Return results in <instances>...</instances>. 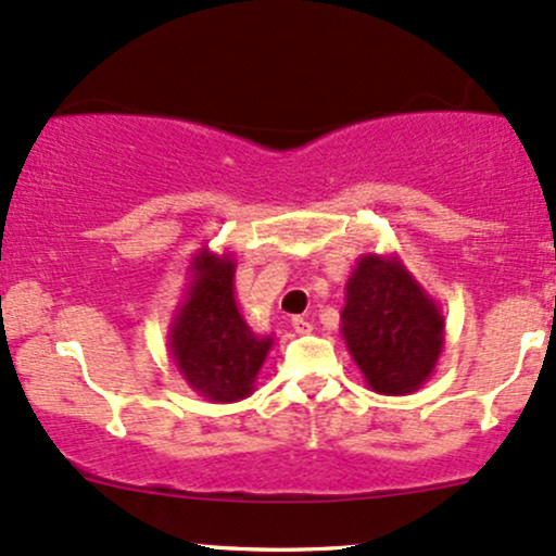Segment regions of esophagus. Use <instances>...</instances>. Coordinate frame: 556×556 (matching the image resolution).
Segmentation results:
<instances>
[{
  "label": "esophagus",
  "mask_w": 556,
  "mask_h": 556,
  "mask_svg": "<svg viewBox=\"0 0 556 556\" xmlns=\"http://www.w3.org/2000/svg\"><path fill=\"white\" fill-rule=\"evenodd\" d=\"M291 326H294L296 333H309V331H313V324H309L307 318H302V315H296V318L291 320Z\"/></svg>",
  "instance_id": "obj_1"
}]
</instances>
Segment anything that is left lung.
Masks as SVG:
<instances>
[{"mask_svg": "<svg viewBox=\"0 0 556 556\" xmlns=\"http://www.w3.org/2000/svg\"><path fill=\"white\" fill-rule=\"evenodd\" d=\"M342 337L368 390L410 395L440 361L445 318L397 254H363L344 286Z\"/></svg>", "mask_w": 556, "mask_h": 556, "instance_id": "left-lung-1", "label": "left lung"}]
</instances>
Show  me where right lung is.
<instances>
[{"label":"right lung","instance_id":"1","mask_svg":"<svg viewBox=\"0 0 556 556\" xmlns=\"http://www.w3.org/2000/svg\"><path fill=\"white\" fill-rule=\"evenodd\" d=\"M169 324V352L193 392L212 403H238L254 392L256 374L273 348L243 320L236 302V260L201 247Z\"/></svg>","mask_w":556,"mask_h":556}]
</instances>
